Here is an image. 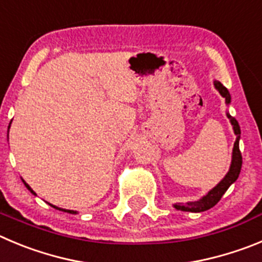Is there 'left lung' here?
<instances>
[{
  "instance_id": "8db88e82",
  "label": "left lung",
  "mask_w": 262,
  "mask_h": 262,
  "mask_svg": "<svg viewBox=\"0 0 262 262\" xmlns=\"http://www.w3.org/2000/svg\"><path fill=\"white\" fill-rule=\"evenodd\" d=\"M214 87L218 92L221 93L222 97H225L226 100V104H230L231 102V96H230L229 91L227 88L225 87L224 84L221 83V81L214 80ZM227 118L230 119L232 124V128H234V133L236 135V140L234 143V149H232V160H231V166H230L229 172L226 174L222 181L217 184L213 189H210L205 196L200 199L198 201H191V203H178V204H174V208L178 210H183V212H204V210H208L210 208L215 205L218 201L221 200V198L224 196L225 192L227 191L230 186L234 183L235 181L237 179L239 174H241V169H242V153L241 149H239V140H241V127H239V123H237L236 119L234 117L227 113Z\"/></svg>"
}]
</instances>
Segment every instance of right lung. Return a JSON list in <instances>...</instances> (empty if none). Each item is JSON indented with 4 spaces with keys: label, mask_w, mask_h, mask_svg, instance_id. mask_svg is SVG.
<instances>
[{
    "label": "right lung",
    "mask_w": 262,
    "mask_h": 262,
    "mask_svg": "<svg viewBox=\"0 0 262 262\" xmlns=\"http://www.w3.org/2000/svg\"><path fill=\"white\" fill-rule=\"evenodd\" d=\"M23 183H25V186L27 187L28 189H30V191H31V193H33V195H36L35 192H33V189L31 188V187L28 186V184L26 183L25 181H23ZM49 205H52V204H49ZM52 206H53V208H56V209H58V210H62V212H67V213H70V214H76V212H75V210H67V209H62V208H57V206H54V205H52Z\"/></svg>",
    "instance_id": "obj_1"
}]
</instances>
